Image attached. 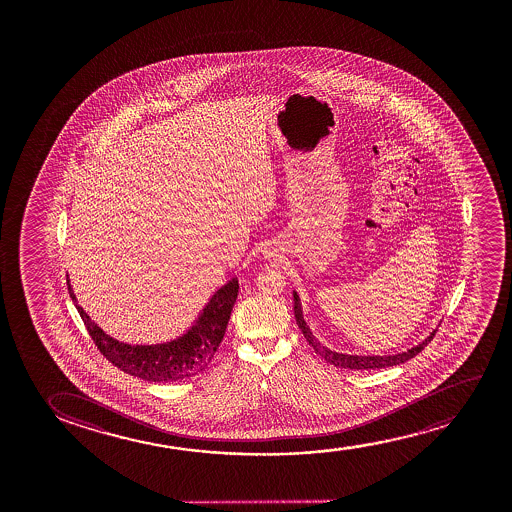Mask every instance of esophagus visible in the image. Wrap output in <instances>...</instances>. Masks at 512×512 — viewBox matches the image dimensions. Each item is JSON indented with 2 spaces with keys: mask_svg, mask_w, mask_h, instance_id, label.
Returning <instances> with one entry per match:
<instances>
[{
  "mask_svg": "<svg viewBox=\"0 0 512 512\" xmlns=\"http://www.w3.org/2000/svg\"><path fill=\"white\" fill-rule=\"evenodd\" d=\"M264 257H266V259H269V257H271V253H264Z\"/></svg>",
  "mask_w": 512,
  "mask_h": 512,
  "instance_id": "obj_1",
  "label": "esophagus"
}]
</instances>
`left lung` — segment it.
<instances>
[{
    "label": "left lung",
    "mask_w": 512,
    "mask_h": 512,
    "mask_svg": "<svg viewBox=\"0 0 512 512\" xmlns=\"http://www.w3.org/2000/svg\"><path fill=\"white\" fill-rule=\"evenodd\" d=\"M294 315L295 322L299 325V329L302 330V334L306 337V341H308L311 346H313V350L320 355V357L325 360V362H329V364L336 365V367H341V369H357V371H369V369H383V367H392V365L404 364L407 360H411V358L416 357L418 353H420L425 346H427L435 336V330L427 337V339H423L420 344H416L413 348H409L407 351H402V353H395V355H344V353H337V351L329 350V348H325L318 339H316L313 334H311V330H309L308 325L304 322V316H302L301 309V299H299V295L297 292H294Z\"/></svg>",
    "instance_id": "obj_1"
}]
</instances>
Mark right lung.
I'll list each match as a JSON object with an SVG mask.
<instances>
[{"instance_id": "obj_1", "label": "right lung", "mask_w": 512, "mask_h": 512, "mask_svg": "<svg viewBox=\"0 0 512 512\" xmlns=\"http://www.w3.org/2000/svg\"><path fill=\"white\" fill-rule=\"evenodd\" d=\"M238 290V278H232L224 287L218 288L194 325L183 336L169 343L126 344L108 336L105 330L92 322L84 308L78 306L77 297L68 280L70 297L101 355L119 367L120 371L134 378L157 383L190 378L208 367L224 339L234 302L238 299Z\"/></svg>"}]
</instances>
